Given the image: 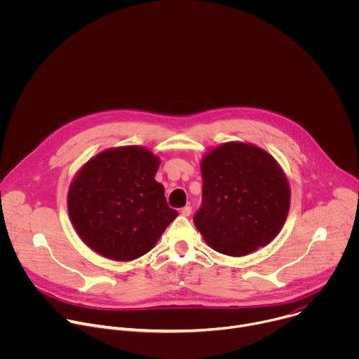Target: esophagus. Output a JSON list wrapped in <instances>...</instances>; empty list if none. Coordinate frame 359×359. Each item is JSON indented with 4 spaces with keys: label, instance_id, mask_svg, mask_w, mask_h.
<instances>
[{
    "label": "esophagus",
    "instance_id": "obj_1",
    "mask_svg": "<svg viewBox=\"0 0 359 359\" xmlns=\"http://www.w3.org/2000/svg\"><path fill=\"white\" fill-rule=\"evenodd\" d=\"M190 213H191V208H190V206H184V208L180 210V215L184 216V217L190 216Z\"/></svg>",
    "mask_w": 359,
    "mask_h": 359
}]
</instances>
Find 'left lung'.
<instances>
[{
    "mask_svg": "<svg viewBox=\"0 0 359 359\" xmlns=\"http://www.w3.org/2000/svg\"><path fill=\"white\" fill-rule=\"evenodd\" d=\"M203 201L193 222L213 250L241 257L267 245L290 210V184L259 146L227 142L201 161Z\"/></svg>",
    "mask_w": 359,
    "mask_h": 359,
    "instance_id": "obj_1",
    "label": "left lung"
}]
</instances>
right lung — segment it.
I'll use <instances>...</instances> for the list:
<instances>
[{"label":"right lung","mask_w":359,"mask_h":359,"mask_svg":"<svg viewBox=\"0 0 359 359\" xmlns=\"http://www.w3.org/2000/svg\"><path fill=\"white\" fill-rule=\"evenodd\" d=\"M159 158L140 146L97 153L75 175L68 213L82 241L97 254L130 262L150 251L177 217L155 180Z\"/></svg>","instance_id":"1"}]
</instances>
